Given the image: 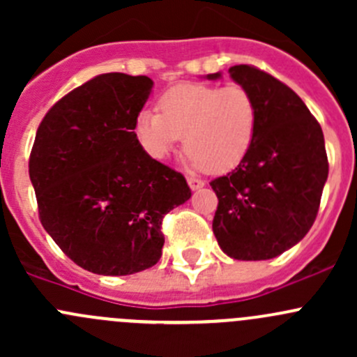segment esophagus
I'll return each mask as SVG.
<instances>
[{
    "mask_svg": "<svg viewBox=\"0 0 357 357\" xmlns=\"http://www.w3.org/2000/svg\"><path fill=\"white\" fill-rule=\"evenodd\" d=\"M186 181H188L190 188H192V190H199L205 185V181H202V179L195 178V176H188V178H186Z\"/></svg>",
    "mask_w": 357,
    "mask_h": 357,
    "instance_id": "34e87169",
    "label": "esophagus"
}]
</instances>
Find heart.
Instances as JSON below:
<instances>
[{
  "label": "heart",
  "mask_w": 357,
  "mask_h": 357,
  "mask_svg": "<svg viewBox=\"0 0 357 357\" xmlns=\"http://www.w3.org/2000/svg\"><path fill=\"white\" fill-rule=\"evenodd\" d=\"M257 124V103L243 86L185 82L158 98V112H139L135 135L153 158L167 157L185 136L190 167L226 172L247 157Z\"/></svg>",
  "instance_id": "heart-1"
}]
</instances>
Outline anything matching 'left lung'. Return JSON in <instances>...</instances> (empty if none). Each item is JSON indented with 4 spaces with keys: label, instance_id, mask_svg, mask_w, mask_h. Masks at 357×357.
<instances>
[{
    "label": "left lung",
    "instance_id": "obj_1",
    "mask_svg": "<svg viewBox=\"0 0 357 357\" xmlns=\"http://www.w3.org/2000/svg\"><path fill=\"white\" fill-rule=\"evenodd\" d=\"M229 75L255 98L259 124L247 157L211 181L219 200L212 231L229 257L266 261L301 242L318 215L328 178L325 138L297 93L271 74L235 66Z\"/></svg>",
    "mask_w": 357,
    "mask_h": 357
}]
</instances>
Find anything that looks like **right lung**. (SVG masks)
<instances>
[{"instance_id": "add662e5", "label": "right lung", "mask_w": 357, "mask_h": 357, "mask_svg": "<svg viewBox=\"0 0 357 357\" xmlns=\"http://www.w3.org/2000/svg\"><path fill=\"white\" fill-rule=\"evenodd\" d=\"M152 86L146 75H96L59 100L36 132L29 176L39 221L96 275L157 264L162 219L192 197L185 176L150 157L135 135Z\"/></svg>"}]
</instances>
